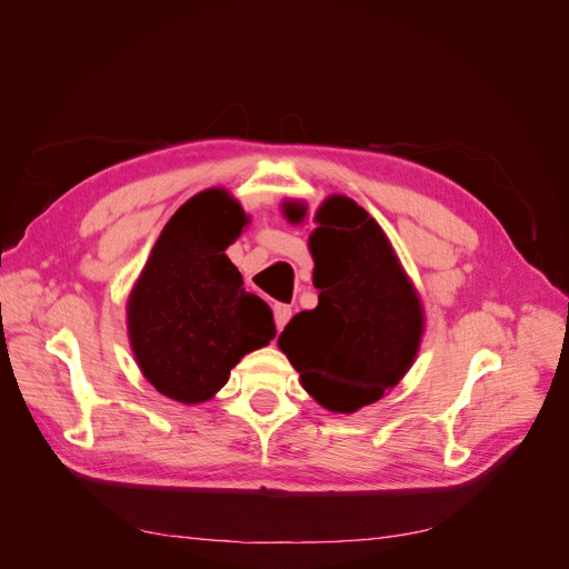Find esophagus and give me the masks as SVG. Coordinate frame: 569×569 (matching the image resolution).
Here are the masks:
<instances>
[{"label": "esophagus", "mask_w": 569, "mask_h": 569, "mask_svg": "<svg viewBox=\"0 0 569 569\" xmlns=\"http://www.w3.org/2000/svg\"><path fill=\"white\" fill-rule=\"evenodd\" d=\"M290 316H292V309H290L288 305H283V302H277V305H274V322H277V330H279V332L283 330L286 322L290 320Z\"/></svg>", "instance_id": "1"}]
</instances>
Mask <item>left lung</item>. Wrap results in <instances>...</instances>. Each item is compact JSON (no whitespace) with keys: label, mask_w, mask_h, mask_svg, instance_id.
Wrapping results in <instances>:
<instances>
[{"label":"left lung","mask_w":569,"mask_h":569,"mask_svg":"<svg viewBox=\"0 0 569 569\" xmlns=\"http://www.w3.org/2000/svg\"><path fill=\"white\" fill-rule=\"evenodd\" d=\"M286 217L300 221L305 209L288 204ZM316 221L309 247L318 307L286 325L279 348L320 406L355 412L410 369L425 330L422 305L392 244L360 204L332 196Z\"/></svg>","instance_id":"8db88e82"}]
</instances>
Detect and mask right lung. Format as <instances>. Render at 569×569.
Returning a JSON list of instances; mask_svg holds the SVG:
<instances>
[{
	"mask_svg": "<svg viewBox=\"0 0 569 569\" xmlns=\"http://www.w3.org/2000/svg\"><path fill=\"white\" fill-rule=\"evenodd\" d=\"M247 214L226 191L193 196L166 223L129 300L138 367L174 401H207L230 369L277 337L272 309L223 253Z\"/></svg>",
	"mask_w": 569,
	"mask_h": 569,
	"instance_id": "add662e5",
	"label": "right lung"
}]
</instances>
